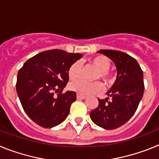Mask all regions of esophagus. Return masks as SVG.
<instances>
[{"instance_id":"34e87169","label":"esophagus","mask_w":159,"mask_h":159,"mask_svg":"<svg viewBox=\"0 0 159 159\" xmlns=\"http://www.w3.org/2000/svg\"><path fill=\"white\" fill-rule=\"evenodd\" d=\"M76 97H77V99H84L87 98L86 95H81V94H79V93L76 94Z\"/></svg>"}]
</instances>
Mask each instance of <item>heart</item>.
Here are the masks:
<instances>
[{"instance_id":"obj_1","label":"heart","mask_w":159,"mask_h":159,"mask_svg":"<svg viewBox=\"0 0 159 159\" xmlns=\"http://www.w3.org/2000/svg\"><path fill=\"white\" fill-rule=\"evenodd\" d=\"M92 64H93L97 69L99 70L95 75V79L101 78L107 84L113 82L114 76L109 69L111 63L109 58L105 56H98L90 60ZM82 67L79 61L73 63L68 68L67 74L71 80H75L79 79L81 75ZM69 88L73 92H78L81 95H90L100 92L102 89V84L100 81L94 82H87L82 80H77L73 81L69 84Z\"/></svg>"}]
</instances>
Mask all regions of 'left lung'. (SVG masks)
I'll use <instances>...</instances> for the list:
<instances>
[{
    "mask_svg": "<svg viewBox=\"0 0 159 159\" xmlns=\"http://www.w3.org/2000/svg\"><path fill=\"white\" fill-rule=\"evenodd\" d=\"M117 67V79L105 99H99V106L90 112L96 125L107 130L116 129L127 123L137 110L144 92L143 72L137 60L127 53L102 49ZM111 99H110V98Z\"/></svg>",
    "mask_w": 159,
    "mask_h": 159,
    "instance_id": "left-lung-1",
    "label": "left lung"
}]
</instances>
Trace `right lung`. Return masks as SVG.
Returning a JSON list of instances; mask_svg holds the SVG:
<instances>
[{"label":"right lung","mask_w":159,"mask_h":159,"mask_svg":"<svg viewBox=\"0 0 159 159\" xmlns=\"http://www.w3.org/2000/svg\"><path fill=\"white\" fill-rule=\"evenodd\" d=\"M81 57L60 49L48 50L29 59L19 70L16 92L25 113L37 125L56 127L68 116L76 95L63 93V89L69 80L68 68Z\"/></svg>","instance_id":"add662e5"}]
</instances>
